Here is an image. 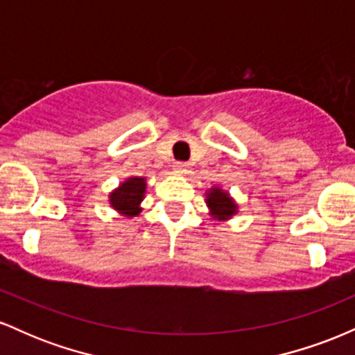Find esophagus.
I'll return each instance as SVG.
<instances>
[{"mask_svg": "<svg viewBox=\"0 0 355 355\" xmlns=\"http://www.w3.org/2000/svg\"><path fill=\"white\" fill-rule=\"evenodd\" d=\"M173 170L177 173H187L189 172V164H187V162H175Z\"/></svg>", "mask_w": 355, "mask_h": 355, "instance_id": "34e87169", "label": "esophagus"}]
</instances>
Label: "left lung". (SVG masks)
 <instances>
[{
	"label": "left lung",
	"instance_id": "1",
	"mask_svg": "<svg viewBox=\"0 0 355 355\" xmlns=\"http://www.w3.org/2000/svg\"><path fill=\"white\" fill-rule=\"evenodd\" d=\"M207 203H209L211 214L217 220L229 218L235 214V203L232 198L227 195V191H222L220 189H211L209 193V198H207Z\"/></svg>",
	"mask_w": 355,
	"mask_h": 355
}]
</instances>
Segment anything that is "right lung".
<instances>
[{
	"mask_svg": "<svg viewBox=\"0 0 355 355\" xmlns=\"http://www.w3.org/2000/svg\"><path fill=\"white\" fill-rule=\"evenodd\" d=\"M145 193V178H128L125 183H121L120 189H116L110 195L113 209L121 211V214L135 217L140 214V202L144 200Z\"/></svg>",
	"mask_w": 355,
	"mask_h": 355,
	"instance_id": "right-lung-1",
	"label": "right lung"
}]
</instances>
